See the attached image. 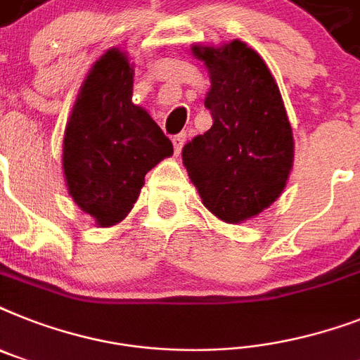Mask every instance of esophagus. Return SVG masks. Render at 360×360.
Segmentation results:
<instances>
[{
  "label": "esophagus",
  "mask_w": 360,
  "mask_h": 360,
  "mask_svg": "<svg viewBox=\"0 0 360 360\" xmlns=\"http://www.w3.org/2000/svg\"><path fill=\"white\" fill-rule=\"evenodd\" d=\"M185 140H186V133L175 134L174 139H172V142H174V150L177 155L181 153V148H183V144H185Z\"/></svg>",
  "instance_id": "1"
}]
</instances>
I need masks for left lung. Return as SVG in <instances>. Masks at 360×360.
Listing matches in <instances>:
<instances>
[{
    "instance_id": "obj_1",
    "label": "left lung",
    "mask_w": 360,
    "mask_h": 360,
    "mask_svg": "<svg viewBox=\"0 0 360 360\" xmlns=\"http://www.w3.org/2000/svg\"><path fill=\"white\" fill-rule=\"evenodd\" d=\"M192 51L209 68L205 107L212 127L186 142L181 155L203 205L238 224L268 209L285 188L294 160L290 122L255 49L233 40Z\"/></svg>"
}]
</instances>
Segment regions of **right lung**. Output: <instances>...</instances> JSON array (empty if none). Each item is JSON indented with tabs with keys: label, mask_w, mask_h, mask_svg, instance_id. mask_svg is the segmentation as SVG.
<instances>
[{
	"label": "right lung",
	"mask_w": 360,
	"mask_h": 360,
	"mask_svg": "<svg viewBox=\"0 0 360 360\" xmlns=\"http://www.w3.org/2000/svg\"><path fill=\"white\" fill-rule=\"evenodd\" d=\"M131 96L133 66L110 49L84 79L64 133L70 195L101 227L124 220L146 174L174 153L170 139Z\"/></svg>",
	"instance_id": "add662e5"
}]
</instances>
